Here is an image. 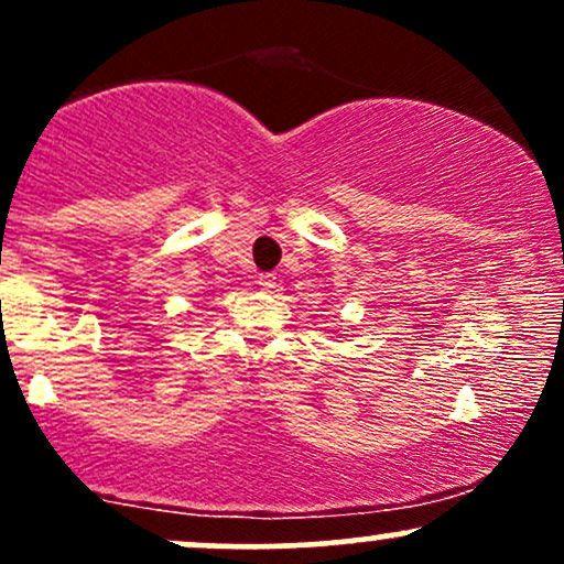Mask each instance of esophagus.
Instances as JSON below:
<instances>
[{
  "instance_id": "obj_1",
  "label": "esophagus",
  "mask_w": 564,
  "mask_h": 564,
  "mask_svg": "<svg viewBox=\"0 0 564 564\" xmlns=\"http://www.w3.org/2000/svg\"><path fill=\"white\" fill-rule=\"evenodd\" d=\"M275 283H278V278H275V273H262V275H260V286H262L264 291L275 289Z\"/></svg>"
}]
</instances>
